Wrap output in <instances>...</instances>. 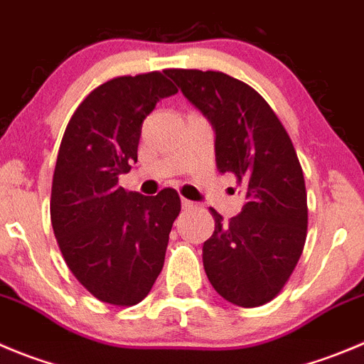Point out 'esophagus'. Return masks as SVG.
Wrapping results in <instances>:
<instances>
[{
    "label": "esophagus",
    "mask_w": 364,
    "mask_h": 364,
    "mask_svg": "<svg viewBox=\"0 0 364 364\" xmlns=\"http://www.w3.org/2000/svg\"><path fill=\"white\" fill-rule=\"evenodd\" d=\"M193 207H195V203H193L191 200L182 198V209H193Z\"/></svg>",
    "instance_id": "1"
}]
</instances>
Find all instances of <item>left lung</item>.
I'll use <instances>...</instances> for the list:
<instances>
[{
  "instance_id": "obj_1",
  "label": "left lung",
  "mask_w": 364,
  "mask_h": 364,
  "mask_svg": "<svg viewBox=\"0 0 364 364\" xmlns=\"http://www.w3.org/2000/svg\"><path fill=\"white\" fill-rule=\"evenodd\" d=\"M216 130V166L247 196L237 216L214 218L203 268L228 302L257 307L282 291L307 237V193L288 132L255 89L221 71L168 69Z\"/></svg>"
}]
</instances>
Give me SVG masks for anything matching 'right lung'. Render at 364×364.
<instances>
[{
  "label": "right lung",
  "mask_w": 364,
  "mask_h": 364,
  "mask_svg": "<svg viewBox=\"0 0 364 364\" xmlns=\"http://www.w3.org/2000/svg\"><path fill=\"white\" fill-rule=\"evenodd\" d=\"M176 91L166 71L112 78L85 96L58 148L50 202L58 248L76 280L117 307L150 293L180 213L173 188L144 196L117 184L137 162L144 117Z\"/></svg>",
  "instance_id": "1"
}]
</instances>
